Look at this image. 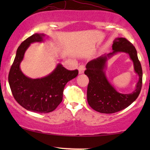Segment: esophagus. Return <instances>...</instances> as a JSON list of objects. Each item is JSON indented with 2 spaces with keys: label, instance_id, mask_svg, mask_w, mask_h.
Instances as JSON below:
<instances>
[{
  "label": "esophagus",
  "instance_id": "obj_1",
  "mask_svg": "<svg viewBox=\"0 0 150 150\" xmlns=\"http://www.w3.org/2000/svg\"><path fill=\"white\" fill-rule=\"evenodd\" d=\"M85 66L84 65H81L79 67V74H83L84 73V71H85Z\"/></svg>",
  "mask_w": 150,
  "mask_h": 150
}]
</instances>
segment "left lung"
<instances>
[{"label": "left lung", "mask_w": 150, "mask_h": 150, "mask_svg": "<svg viewBox=\"0 0 150 150\" xmlns=\"http://www.w3.org/2000/svg\"><path fill=\"white\" fill-rule=\"evenodd\" d=\"M112 48V52L88 62L85 71L89 79L87 92L88 104L101 113H114L127 108L138 98L142 87V67L135 47L126 38H118L114 40ZM117 52L128 53L134 63L135 72L139 75L136 89L132 93H119L106 79L104 69L107 59Z\"/></svg>", "instance_id": "left-lung-1"}]
</instances>
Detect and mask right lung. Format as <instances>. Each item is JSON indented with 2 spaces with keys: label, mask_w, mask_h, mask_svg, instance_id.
I'll return each mask as SVG.
<instances>
[{
  "label": "right lung",
  "mask_w": 150,
  "mask_h": 150,
  "mask_svg": "<svg viewBox=\"0 0 150 150\" xmlns=\"http://www.w3.org/2000/svg\"><path fill=\"white\" fill-rule=\"evenodd\" d=\"M44 34L35 33L18 47L8 81L13 98L25 109L39 113L52 112L62 102L63 90L67 82L77 76L79 71L68 70L60 64L50 74L33 79L22 72L20 65L31 43L44 41Z\"/></svg>",
  "instance_id": "right-lung-1"
}]
</instances>
